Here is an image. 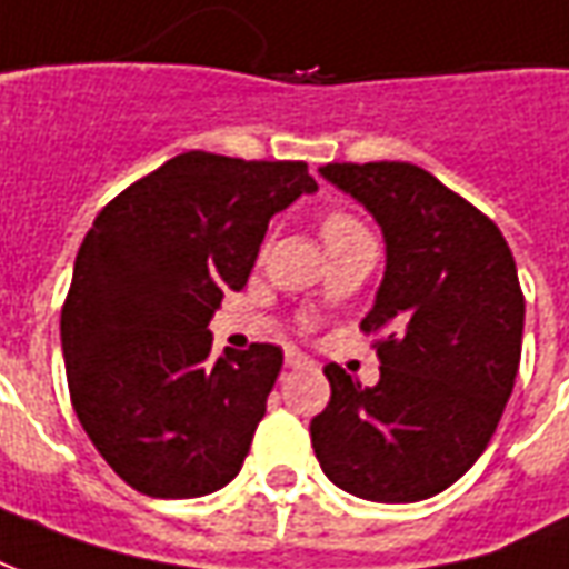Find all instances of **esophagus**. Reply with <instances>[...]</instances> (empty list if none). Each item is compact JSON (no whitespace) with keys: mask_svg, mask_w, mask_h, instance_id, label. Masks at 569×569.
Returning a JSON list of instances; mask_svg holds the SVG:
<instances>
[{"mask_svg":"<svg viewBox=\"0 0 569 569\" xmlns=\"http://www.w3.org/2000/svg\"><path fill=\"white\" fill-rule=\"evenodd\" d=\"M284 362H288V368H312L316 366V362H312L309 356H303L300 350H288V359H284Z\"/></svg>","mask_w":569,"mask_h":569,"instance_id":"esophagus-1","label":"esophagus"}]
</instances>
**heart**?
I'll return each mask as SVG.
<instances>
[{
	"mask_svg": "<svg viewBox=\"0 0 569 569\" xmlns=\"http://www.w3.org/2000/svg\"><path fill=\"white\" fill-rule=\"evenodd\" d=\"M359 222L350 217H343V213H335V217H328L325 219V229L322 234L325 238H331V234H340V232H350V229H356Z\"/></svg>",
	"mask_w": 569,
	"mask_h": 569,
	"instance_id": "obj_1",
	"label": "heart"
}]
</instances>
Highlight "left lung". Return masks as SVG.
<instances>
[{
    "label": "left lung",
    "instance_id": "obj_1",
    "mask_svg": "<svg viewBox=\"0 0 569 569\" xmlns=\"http://www.w3.org/2000/svg\"><path fill=\"white\" fill-rule=\"evenodd\" d=\"M322 179L381 226L387 266L362 331L381 378L325 366L331 402L312 418L325 477L383 505L449 489L487 449L515 390L523 293L496 222L415 163H328Z\"/></svg>",
    "mask_w": 569,
    "mask_h": 569
}]
</instances>
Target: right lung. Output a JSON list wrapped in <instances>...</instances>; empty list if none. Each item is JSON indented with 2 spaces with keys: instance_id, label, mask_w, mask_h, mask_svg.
<instances>
[{
  "instance_id": "right-lung-1",
  "label": "right lung",
  "mask_w": 569,
  "mask_h": 569,
  "mask_svg": "<svg viewBox=\"0 0 569 569\" xmlns=\"http://www.w3.org/2000/svg\"><path fill=\"white\" fill-rule=\"evenodd\" d=\"M319 191L303 160L188 151L120 191L92 222L61 309V350L82 430L154 499L232 483L284 352L213 356L210 319L241 291L269 219Z\"/></svg>"
}]
</instances>
